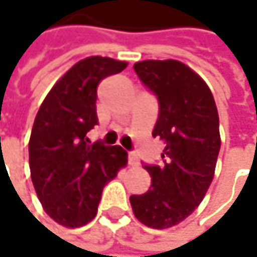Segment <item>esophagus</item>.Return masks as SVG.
<instances>
[{
    "instance_id": "1",
    "label": "esophagus",
    "mask_w": 257,
    "mask_h": 257,
    "mask_svg": "<svg viewBox=\"0 0 257 257\" xmlns=\"http://www.w3.org/2000/svg\"><path fill=\"white\" fill-rule=\"evenodd\" d=\"M127 161H130V166H133V167L139 166V157L136 154H130V157H127Z\"/></svg>"
}]
</instances>
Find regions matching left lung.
Masks as SVG:
<instances>
[{"mask_svg":"<svg viewBox=\"0 0 257 257\" xmlns=\"http://www.w3.org/2000/svg\"><path fill=\"white\" fill-rule=\"evenodd\" d=\"M134 69L160 103L154 137L164 143V164L145 166L151 188L131 196L139 221L152 229L179 224L203 200L221 146L218 111L203 78L178 60L137 61Z\"/></svg>","mask_w":257,"mask_h":257,"instance_id":"obj_1","label":"left lung"}]
</instances>
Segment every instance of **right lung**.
Instances as JSON below:
<instances>
[{
  "mask_svg": "<svg viewBox=\"0 0 257 257\" xmlns=\"http://www.w3.org/2000/svg\"><path fill=\"white\" fill-rule=\"evenodd\" d=\"M126 66L99 55L79 60L54 84L34 118L28 143L31 181L45 212L64 227L90 223L103 187L127 164L120 146L88 145L85 137L97 123L99 82Z\"/></svg>",
  "mask_w": 257,
  "mask_h": 257,
  "instance_id": "obj_1",
  "label": "right lung"
}]
</instances>
